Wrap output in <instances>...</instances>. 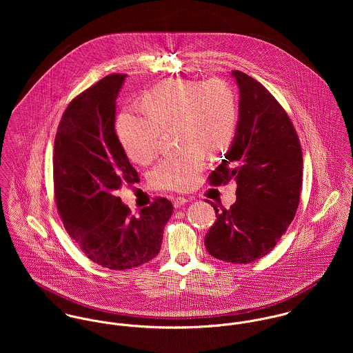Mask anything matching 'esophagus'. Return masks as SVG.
<instances>
[{
  "label": "esophagus",
  "mask_w": 353,
  "mask_h": 353,
  "mask_svg": "<svg viewBox=\"0 0 353 353\" xmlns=\"http://www.w3.org/2000/svg\"><path fill=\"white\" fill-rule=\"evenodd\" d=\"M189 201H190V200L186 199V197H176V199L174 200V206H175V208H181L182 205H185V203H188Z\"/></svg>",
  "instance_id": "34e87169"
}]
</instances>
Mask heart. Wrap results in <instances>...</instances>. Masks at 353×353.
I'll list each match as a JSON object with an SVG mask.
<instances>
[{
    "mask_svg": "<svg viewBox=\"0 0 353 353\" xmlns=\"http://www.w3.org/2000/svg\"><path fill=\"white\" fill-rule=\"evenodd\" d=\"M143 107L126 108L117 121V133L128 157L148 164L159 150L163 129L178 126L179 144L186 151L163 159L152 172V182L165 190L193 188L205 165V152L225 151L238 128V101L231 85L213 79L206 83L168 79L143 97Z\"/></svg>",
    "mask_w": 353,
    "mask_h": 353,
    "instance_id": "heart-1",
    "label": "heart"
}]
</instances>
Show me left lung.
<instances>
[{
  "label": "left lung",
  "mask_w": 353,
  "mask_h": 353,
  "mask_svg": "<svg viewBox=\"0 0 353 353\" xmlns=\"http://www.w3.org/2000/svg\"><path fill=\"white\" fill-rule=\"evenodd\" d=\"M239 88L235 137L212 185L234 179L236 201L216 212L205 236L208 252L221 261L249 263L270 252L295 217L302 190L303 156L298 134L284 108L256 80L232 70Z\"/></svg>",
  "instance_id": "1"
}]
</instances>
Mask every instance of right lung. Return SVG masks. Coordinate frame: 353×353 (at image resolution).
<instances>
[{
  "label": "right lung",
  "instance_id": "add662e5",
  "mask_svg": "<svg viewBox=\"0 0 353 353\" xmlns=\"http://www.w3.org/2000/svg\"><path fill=\"white\" fill-rule=\"evenodd\" d=\"M126 74H110L65 110L54 143V192L68 234L103 268L125 270L154 258L174 206L157 199L130 214L117 190L140 182L115 132Z\"/></svg>",
  "mask_w": 353,
  "mask_h": 353
}]
</instances>
